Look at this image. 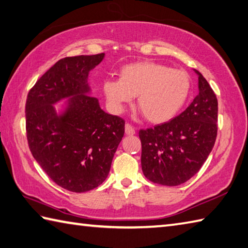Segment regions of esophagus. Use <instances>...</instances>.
I'll return each mask as SVG.
<instances>
[{
    "mask_svg": "<svg viewBox=\"0 0 248 248\" xmlns=\"http://www.w3.org/2000/svg\"><path fill=\"white\" fill-rule=\"evenodd\" d=\"M124 132L127 136H133V134H136V130H134V128L130 124H125Z\"/></svg>",
    "mask_w": 248,
    "mask_h": 248,
    "instance_id": "1",
    "label": "esophagus"
}]
</instances>
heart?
<instances>
[{"label": "heart", "mask_w": 248, "mask_h": 248, "mask_svg": "<svg viewBox=\"0 0 248 248\" xmlns=\"http://www.w3.org/2000/svg\"><path fill=\"white\" fill-rule=\"evenodd\" d=\"M190 91L191 79L186 71L155 62L125 65L119 70V80L103 82V93L112 110L123 111L137 96L138 107L153 124L172 119L186 102Z\"/></svg>", "instance_id": "b5f03b06"}]
</instances>
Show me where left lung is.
<instances>
[{
  "label": "left lung",
  "instance_id": "left-lung-1",
  "mask_svg": "<svg viewBox=\"0 0 248 248\" xmlns=\"http://www.w3.org/2000/svg\"><path fill=\"white\" fill-rule=\"evenodd\" d=\"M199 94L190 106L168 123L140 130L142 171L150 181L180 186L195 175L215 145L218 101L200 71Z\"/></svg>",
  "mask_w": 248,
  "mask_h": 248
}]
</instances>
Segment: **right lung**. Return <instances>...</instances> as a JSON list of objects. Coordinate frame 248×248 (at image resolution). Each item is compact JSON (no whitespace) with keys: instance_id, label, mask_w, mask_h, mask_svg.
I'll use <instances>...</instances> for the list:
<instances>
[{"instance_id":"1","label":"right lung","mask_w":248,"mask_h":248,"mask_svg":"<svg viewBox=\"0 0 248 248\" xmlns=\"http://www.w3.org/2000/svg\"><path fill=\"white\" fill-rule=\"evenodd\" d=\"M105 54L65 57L30 90L26 102L29 148L44 172L65 190L83 193L109 173L124 134V120L101 108L90 95L89 73ZM67 98L64 111L52 105Z\"/></svg>"}]
</instances>
